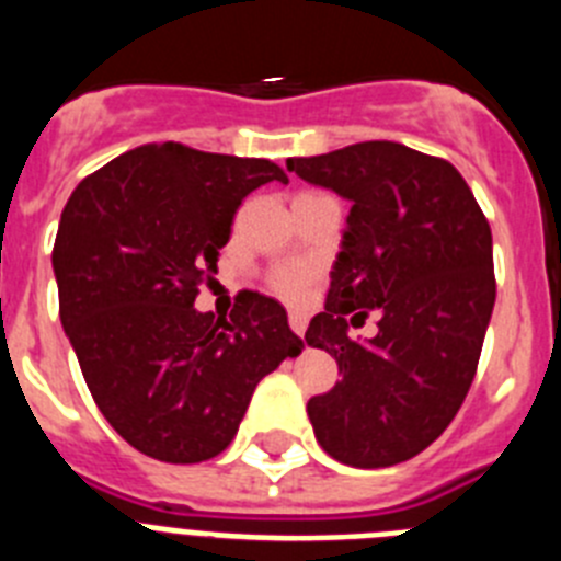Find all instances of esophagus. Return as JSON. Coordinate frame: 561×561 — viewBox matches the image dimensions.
Returning <instances> with one entry per match:
<instances>
[{"label": "esophagus", "instance_id": "obj_1", "mask_svg": "<svg viewBox=\"0 0 561 561\" xmlns=\"http://www.w3.org/2000/svg\"><path fill=\"white\" fill-rule=\"evenodd\" d=\"M289 325L297 336H304L306 334V314H300V311H289Z\"/></svg>", "mask_w": 561, "mask_h": 561}]
</instances>
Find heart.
Here are the masks:
<instances>
[{
  "mask_svg": "<svg viewBox=\"0 0 561 561\" xmlns=\"http://www.w3.org/2000/svg\"><path fill=\"white\" fill-rule=\"evenodd\" d=\"M311 277H314V270H311L309 264H297V261H291V264H280L277 270H272L270 284L275 286L280 295L297 297L311 284Z\"/></svg>",
  "mask_w": 561,
  "mask_h": 561,
  "instance_id": "obj_1",
  "label": "heart"
}]
</instances>
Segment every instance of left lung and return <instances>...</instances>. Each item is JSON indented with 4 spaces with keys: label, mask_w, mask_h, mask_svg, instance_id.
Wrapping results in <instances>:
<instances>
[{
    "label": "left lung",
    "mask_w": 561,
    "mask_h": 561,
    "mask_svg": "<svg viewBox=\"0 0 561 561\" xmlns=\"http://www.w3.org/2000/svg\"><path fill=\"white\" fill-rule=\"evenodd\" d=\"M286 168L351 202L325 309L306 331L342 374L309 399L317 440L359 469L410 460L472 388L497 295L492 227L455 165L401 142H356ZM370 310L380 334L359 346L347 323Z\"/></svg>",
    "instance_id": "1"
}]
</instances>
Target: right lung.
<instances>
[{
    "label": "right lung",
    "mask_w": 561,
    "mask_h": 561,
    "mask_svg": "<svg viewBox=\"0 0 561 561\" xmlns=\"http://www.w3.org/2000/svg\"><path fill=\"white\" fill-rule=\"evenodd\" d=\"M275 180L289 176L270 160L148 142L89 173L64 207V331L103 419L148 458L225 453L257 381L304 351L266 295L241 291L230 317L193 309L247 193Z\"/></svg>",
    "instance_id": "1"
}]
</instances>
